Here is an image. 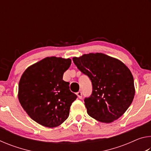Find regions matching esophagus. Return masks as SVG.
<instances>
[{
	"label": "esophagus",
	"mask_w": 151,
	"mask_h": 151,
	"mask_svg": "<svg viewBox=\"0 0 151 151\" xmlns=\"http://www.w3.org/2000/svg\"><path fill=\"white\" fill-rule=\"evenodd\" d=\"M76 95L78 96V97L79 99H82V93L81 91H78L76 93Z\"/></svg>",
	"instance_id": "34e87169"
}]
</instances>
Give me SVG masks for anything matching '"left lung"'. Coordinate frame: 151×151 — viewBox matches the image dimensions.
I'll return each mask as SVG.
<instances>
[{
  "label": "left lung",
  "instance_id": "1",
  "mask_svg": "<svg viewBox=\"0 0 151 151\" xmlns=\"http://www.w3.org/2000/svg\"><path fill=\"white\" fill-rule=\"evenodd\" d=\"M73 60L92 82L91 95L84 100L88 115L105 123L120 118L131 104L135 93L129 68L103 53H89L73 57Z\"/></svg>",
  "mask_w": 151,
  "mask_h": 151
}]
</instances>
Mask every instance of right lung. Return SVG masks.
Returning <instances> with one entry per match:
<instances>
[{
    "label": "right lung",
    "mask_w": 151,
    "mask_h": 151,
    "mask_svg": "<svg viewBox=\"0 0 151 151\" xmlns=\"http://www.w3.org/2000/svg\"><path fill=\"white\" fill-rule=\"evenodd\" d=\"M70 58L47 57L28 67L21 76L18 97L30 118L42 126L60 125L69 116L71 104L77 98L63 80L70 67Z\"/></svg>",
    "instance_id": "obj_1"
}]
</instances>
